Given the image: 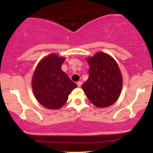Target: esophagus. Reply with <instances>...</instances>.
Returning a JSON list of instances; mask_svg holds the SVG:
<instances>
[{
    "instance_id": "34e87169",
    "label": "esophagus",
    "mask_w": 153,
    "mask_h": 153,
    "mask_svg": "<svg viewBox=\"0 0 153 153\" xmlns=\"http://www.w3.org/2000/svg\"><path fill=\"white\" fill-rule=\"evenodd\" d=\"M82 85V82H81V81H78V82H77V85H78V87H81V85Z\"/></svg>"
}]
</instances>
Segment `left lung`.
Returning a JSON list of instances; mask_svg holds the SVG:
<instances>
[{"label":"left lung","instance_id":"1","mask_svg":"<svg viewBox=\"0 0 153 153\" xmlns=\"http://www.w3.org/2000/svg\"><path fill=\"white\" fill-rule=\"evenodd\" d=\"M88 80L82 88L92 104L97 107H107L118 100L123 86V79L118 64L113 58L99 52L88 58Z\"/></svg>","mask_w":153,"mask_h":153}]
</instances>
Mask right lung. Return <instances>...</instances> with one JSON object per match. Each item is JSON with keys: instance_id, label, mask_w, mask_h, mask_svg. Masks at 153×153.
Here are the masks:
<instances>
[{"instance_id": "1", "label": "right lung", "mask_w": 153, "mask_h": 153, "mask_svg": "<svg viewBox=\"0 0 153 153\" xmlns=\"http://www.w3.org/2000/svg\"><path fill=\"white\" fill-rule=\"evenodd\" d=\"M65 58L51 54L43 58L35 69L32 86L35 97L42 105L58 109L65 104L76 83L61 70Z\"/></svg>"}]
</instances>
